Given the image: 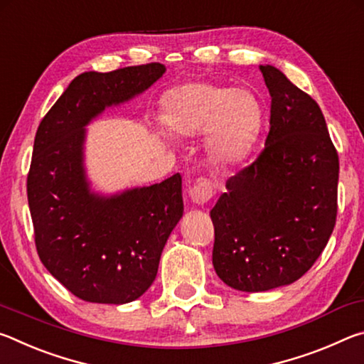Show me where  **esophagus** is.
<instances>
[{"label":"esophagus","mask_w":364,"mask_h":364,"mask_svg":"<svg viewBox=\"0 0 364 364\" xmlns=\"http://www.w3.org/2000/svg\"><path fill=\"white\" fill-rule=\"evenodd\" d=\"M213 194H215V188L208 180H202L199 183H196L189 191L191 200H193L197 205H205L207 202L212 199Z\"/></svg>","instance_id":"1"}]
</instances>
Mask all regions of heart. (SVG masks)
<instances>
[{"mask_svg": "<svg viewBox=\"0 0 364 364\" xmlns=\"http://www.w3.org/2000/svg\"><path fill=\"white\" fill-rule=\"evenodd\" d=\"M162 117L168 130L180 138L205 132L207 151L215 162L234 164L258 138L263 109L250 90L189 82L164 95Z\"/></svg>", "mask_w": 364, "mask_h": 364, "instance_id": "heart-1", "label": "heart"}]
</instances>
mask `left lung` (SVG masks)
Here are the masks:
<instances>
[{"instance_id": "obj_1", "label": "left lung", "mask_w": 364, "mask_h": 364, "mask_svg": "<svg viewBox=\"0 0 364 364\" xmlns=\"http://www.w3.org/2000/svg\"><path fill=\"white\" fill-rule=\"evenodd\" d=\"M260 156L226 181L210 210L218 278L242 292L292 284L321 255L337 217L338 156L321 109L273 65Z\"/></svg>"}]
</instances>
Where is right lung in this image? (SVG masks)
Returning a JSON list of instances; mask_svg holds the SVG:
<instances>
[{
  "label": "right lung",
  "instance_id": "add662e5",
  "mask_svg": "<svg viewBox=\"0 0 364 364\" xmlns=\"http://www.w3.org/2000/svg\"><path fill=\"white\" fill-rule=\"evenodd\" d=\"M165 73L151 63L72 80L35 134L27 196L40 260L85 301L122 305L157 276L165 242L183 217L181 175L114 196L90 189L85 127L106 107L133 100Z\"/></svg>",
  "mask_w": 364,
  "mask_h": 364
}]
</instances>
